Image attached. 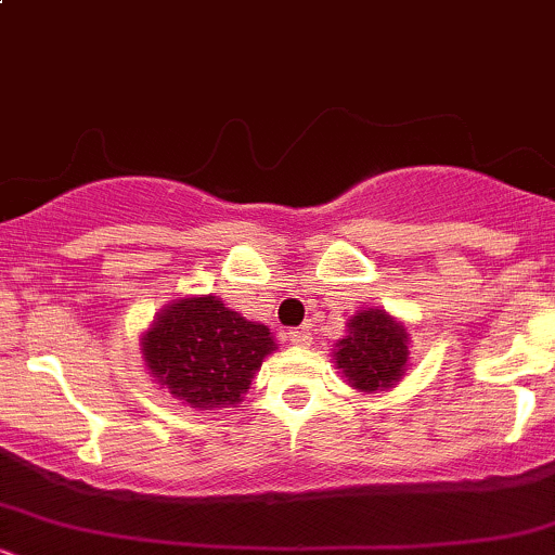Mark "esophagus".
Wrapping results in <instances>:
<instances>
[{
  "instance_id": "34e87169",
  "label": "esophagus",
  "mask_w": 555,
  "mask_h": 555,
  "mask_svg": "<svg viewBox=\"0 0 555 555\" xmlns=\"http://www.w3.org/2000/svg\"><path fill=\"white\" fill-rule=\"evenodd\" d=\"M284 339L289 344H295V347H305V344H310V334H308V331L295 328V331H286Z\"/></svg>"
}]
</instances>
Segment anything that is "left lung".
Masks as SVG:
<instances>
[{
    "label": "left lung",
    "instance_id": "left-lung-1",
    "mask_svg": "<svg viewBox=\"0 0 555 555\" xmlns=\"http://www.w3.org/2000/svg\"><path fill=\"white\" fill-rule=\"evenodd\" d=\"M331 358L341 378L358 391H388L410 367V331L386 310H360L349 318L347 334L334 344Z\"/></svg>",
    "mask_w": 555,
    "mask_h": 555
}]
</instances>
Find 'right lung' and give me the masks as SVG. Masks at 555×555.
Segmentation results:
<instances>
[{
    "mask_svg": "<svg viewBox=\"0 0 555 555\" xmlns=\"http://www.w3.org/2000/svg\"><path fill=\"white\" fill-rule=\"evenodd\" d=\"M271 352V328L229 310L216 295L171 299L140 336L154 384L193 410L237 406Z\"/></svg>",
    "mask_w": 555,
    "mask_h": 555,
    "instance_id": "obj_1",
    "label": "right lung"
}]
</instances>
